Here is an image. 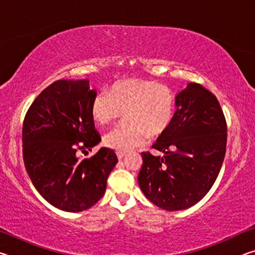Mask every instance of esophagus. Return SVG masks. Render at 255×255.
<instances>
[{"mask_svg": "<svg viewBox=\"0 0 255 255\" xmlns=\"http://www.w3.org/2000/svg\"><path fill=\"white\" fill-rule=\"evenodd\" d=\"M124 156H125V153H123V152H117V157H118V159H122Z\"/></svg>", "mask_w": 255, "mask_h": 255, "instance_id": "1", "label": "esophagus"}]
</instances>
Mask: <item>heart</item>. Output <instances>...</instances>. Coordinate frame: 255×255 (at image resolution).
<instances>
[{"label": "heart", "mask_w": 255, "mask_h": 255, "mask_svg": "<svg viewBox=\"0 0 255 255\" xmlns=\"http://www.w3.org/2000/svg\"><path fill=\"white\" fill-rule=\"evenodd\" d=\"M176 108L174 93L153 80L128 79L116 82L109 92L94 96L90 114L94 122L107 125L126 112L128 126L116 127L103 137V144L116 152H130L149 136L166 131L173 123Z\"/></svg>", "instance_id": "b5f03b06"}]
</instances>
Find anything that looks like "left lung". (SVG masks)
<instances>
[{
    "mask_svg": "<svg viewBox=\"0 0 255 255\" xmlns=\"http://www.w3.org/2000/svg\"><path fill=\"white\" fill-rule=\"evenodd\" d=\"M173 123L152 147L163 153H141L138 183L159 208L187 209L204 198L217 179L226 153L227 125L213 93L189 83L175 98Z\"/></svg>",
    "mask_w": 255,
    "mask_h": 255,
    "instance_id": "left-lung-1",
    "label": "left lung"
}]
</instances>
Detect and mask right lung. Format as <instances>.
Wrapping results in <instances>:
<instances>
[{"instance_id": "obj_1", "label": "right lung", "mask_w": 255, "mask_h": 255, "mask_svg": "<svg viewBox=\"0 0 255 255\" xmlns=\"http://www.w3.org/2000/svg\"><path fill=\"white\" fill-rule=\"evenodd\" d=\"M96 94L88 80H58L36 98L23 120L25 170L44 199L70 213L91 208L101 199L118 162L107 147L80 158L101 140L90 114Z\"/></svg>"}]
</instances>
